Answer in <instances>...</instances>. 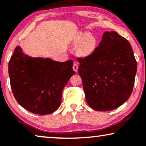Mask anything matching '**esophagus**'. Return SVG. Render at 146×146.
I'll list each match as a JSON object with an SVG mask.
<instances>
[{
  "instance_id": "esophagus-1",
  "label": "esophagus",
  "mask_w": 146,
  "mask_h": 146,
  "mask_svg": "<svg viewBox=\"0 0 146 146\" xmlns=\"http://www.w3.org/2000/svg\"><path fill=\"white\" fill-rule=\"evenodd\" d=\"M72 68H73V70H74V71L76 72H78V65H77L76 64H74L73 65Z\"/></svg>"
}]
</instances>
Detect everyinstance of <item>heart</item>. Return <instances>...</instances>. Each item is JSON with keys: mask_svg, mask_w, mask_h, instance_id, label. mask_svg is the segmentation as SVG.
Segmentation results:
<instances>
[{"mask_svg": "<svg viewBox=\"0 0 146 146\" xmlns=\"http://www.w3.org/2000/svg\"><path fill=\"white\" fill-rule=\"evenodd\" d=\"M72 43L74 46H77L76 52L78 55L87 57L95 52L98 46V40L94 35L80 32L73 38Z\"/></svg>", "mask_w": 146, "mask_h": 146, "instance_id": "obj_1", "label": "heart"}]
</instances>
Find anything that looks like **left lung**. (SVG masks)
I'll use <instances>...</instances> for the list:
<instances>
[{"label": "left lung", "mask_w": 146, "mask_h": 146, "mask_svg": "<svg viewBox=\"0 0 146 146\" xmlns=\"http://www.w3.org/2000/svg\"><path fill=\"white\" fill-rule=\"evenodd\" d=\"M88 105L98 111H111L132 94L137 62L130 43L115 31H107L92 55L78 58Z\"/></svg>", "instance_id": "8db88e82"}]
</instances>
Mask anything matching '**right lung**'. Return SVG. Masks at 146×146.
I'll return each instance as SVG.
<instances>
[{
  "label": "right lung",
  "mask_w": 146,
  "mask_h": 146,
  "mask_svg": "<svg viewBox=\"0 0 146 146\" xmlns=\"http://www.w3.org/2000/svg\"><path fill=\"white\" fill-rule=\"evenodd\" d=\"M73 60L60 62L47 57H33L17 46L8 64L10 86L23 108L40 115L60 106L62 93L72 76Z\"/></svg>",
  "instance_id": "add662e5"
}]
</instances>
